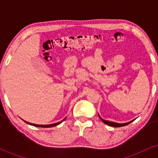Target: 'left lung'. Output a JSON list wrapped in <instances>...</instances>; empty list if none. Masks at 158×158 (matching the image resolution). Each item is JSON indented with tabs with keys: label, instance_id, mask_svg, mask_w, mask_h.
I'll list each match as a JSON object with an SVG mask.
<instances>
[{
	"label": "left lung",
	"instance_id": "left-lung-1",
	"mask_svg": "<svg viewBox=\"0 0 158 158\" xmlns=\"http://www.w3.org/2000/svg\"><path fill=\"white\" fill-rule=\"evenodd\" d=\"M99 118L101 119V120H102L103 123H106V125H108V126H112V127H122V126H127V125L129 124V123H131L132 122V121H131V122L126 123H114V122H110V121L105 120V119H103L102 117H101L99 115Z\"/></svg>",
	"mask_w": 158,
	"mask_h": 158
}]
</instances>
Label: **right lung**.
I'll return each instance as SVG.
<instances>
[{
	"label": "right lung",
	"mask_w": 158,
	"mask_h": 158,
	"mask_svg": "<svg viewBox=\"0 0 158 158\" xmlns=\"http://www.w3.org/2000/svg\"><path fill=\"white\" fill-rule=\"evenodd\" d=\"M65 119V118L63 119L62 121H64ZM25 123H27V124L29 125H31V126H36V127H41V128H50V127H53V126H57V125H59L60 123H62V121H61V122H59V123H53V124H50V125H37V124H33V123H30L29 122H27V121L23 120Z\"/></svg>",
	"instance_id": "obj_1"
}]
</instances>
